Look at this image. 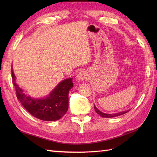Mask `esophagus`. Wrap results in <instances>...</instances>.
I'll return each mask as SVG.
<instances>
[{
    "label": "esophagus",
    "instance_id": "esophagus-1",
    "mask_svg": "<svg viewBox=\"0 0 157 157\" xmlns=\"http://www.w3.org/2000/svg\"><path fill=\"white\" fill-rule=\"evenodd\" d=\"M87 73L84 71H81L78 73V74L76 75V80L77 81H82L84 80V79H87Z\"/></svg>",
    "mask_w": 157,
    "mask_h": 157
}]
</instances>
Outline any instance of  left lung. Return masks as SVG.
I'll list each match as a JSON object with an SVG mask.
<instances>
[{"label":"left lung","instance_id":"obj_1","mask_svg":"<svg viewBox=\"0 0 157 157\" xmlns=\"http://www.w3.org/2000/svg\"><path fill=\"white\" fill-rule=\"evenodd\" d=\"M94 109H95V111L98 113V114L102 117H105V118H111V117H117V116H120L121 115L125 114V113H128L129 111H122V112H119V113H115V114H106V113H102L101 111H100L96 107L94 106Z\"/></svg>","mask_w":157,"mask_h":157}]
</instances>
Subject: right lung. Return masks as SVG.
I'll return each instance as SVG.
<instances>
[{
	"label": "right lung",
	"instance_id": "obj_1",
	"mask_svg": "<svg viewBox=\"0 0 157 157\" xmlns=\"http://www.w3.org/2000/svg\"><path fill=\"white\" fill-rule=\"evenodd\" d=\"M11 75L17 98L32 115L43 121H56L67 111L69 91L73 86L72 78L66 79L60 82L47 97L35 99L25 94L23 90L16 84L13 68Z\"/></svg>",
	"mask_w": 157,
	"mask_h": 157
}]
</instances>
